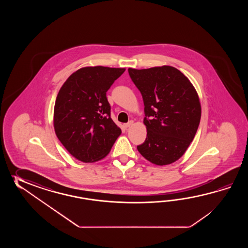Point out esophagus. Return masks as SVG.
<instances>
[{
	"mask_svg": "<svg viewBox=\"0 0 248 248\" xmlns=\"http://www.w3.org/2000/svg\"><path fill=\"white\" fill-rule=\"evenodd\" d=\"M131 125H133V122H129L128 123H125V124H123V127H124L125 129H126L127 127H129Z\"/></svg>",
	"mask_w": 248,
	"mask_h": 248,
	"instance_id": "34e87169",
	"label": "esophagus"
}]
</instances>
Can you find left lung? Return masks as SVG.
Here are the masks:
<instances>
[{"instance_id": "obj_1", "label": "left lung", "mask_w": 248, "mask_h": 248, "mask_svg": "<svg viewBox=\"0 0 248 248\" xmlns=\"http://www.w3.org/2000/svg\"><path fill=\"white\" fill-rule=\"evenodd\" d=\"M128 74L144 104L147 137L137 150L155 165L173 163L185 154L200 125L201 106L195 88L169 65L128 68Z\"/></svg>"}]
</instances>
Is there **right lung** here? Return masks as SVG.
Segmentation results:
<instances>
[{"instance_id": "right-lung-1", "label": "right lung", "mask_w": 248, "mask_h": 248, "mask_svg": "<svg viewBox=\"0 0 248 248\" xmlns=\"http://www.w3.org/2000/svg\"><path fill=\"white\" fill-rule=\"evenodd\" d=\"M125 68L87 66L69 76L54 107V128L68 153L84 163L101 160L122 134L111 118L107 90Z\"/></svg>"}]
</instances>
